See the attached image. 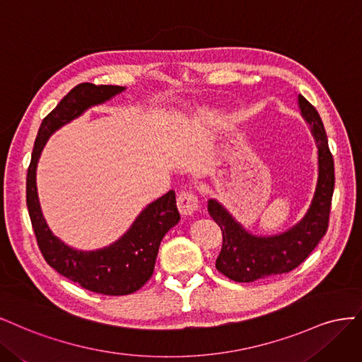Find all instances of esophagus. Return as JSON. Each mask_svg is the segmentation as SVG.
I'll return each instance as SVG.
<instances>
[{"instance_id":"1","label":"esophagus","mask_w":362,"mask_h":362,"mask_svg":"<svg viewBox=\"0 0 362 362\" xmlns=\"http://www.w3.org/2000/svg\"><path fill=\"white\" fill-rule=\"evenodd\" d=\"M177 207L182 215H192L198 209V197L191 191H183L177 195Z\"/></svg>"}]
</instances>
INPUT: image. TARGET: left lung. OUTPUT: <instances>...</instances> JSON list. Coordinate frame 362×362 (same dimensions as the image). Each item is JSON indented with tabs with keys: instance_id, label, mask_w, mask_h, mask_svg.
<instances>
[{
	"instance_id": "obj_1",
	"label": "left lung",
	"mask_w": 362,
	"mask_h": 362,
	"mask_svg": "<svg viewBox=\"0 0 362 362\" xmlns=\"http://www.w3.org/2000/svg\"><path fill=\"white\" fill-rule=\"evenodd\" d=\"M302 117L310 124L317 146L319 176L316 191L307 214L298 224L275 236H255L243 228L227 209L209 200L207 211L223 231V248L216 259V269L236 283H252L293 271L317 247L328 230L334 192V159L317 110L298 96Z\"/></svg>"
}]
</instances>
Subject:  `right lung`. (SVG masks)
Returning <instances> with one entry per match:
<instances>
[{"mask_svg": "<svg viewBox=\"0 0 362 362\" xmlns=\"http://www.w3.org/2000/svg\"><path fill=\"white\" fill-rule=\"evenodd\" d=\"M122 91H124V87L120 86H95L90 83L78 84L69 91L43 119L27 173V207L46 263L81 287L108 296L131 295L150 279L162 238L180 219L176 194L168 191L156 202L150 203L136 216L131 228L110 247L96 251H79L58 239L46 224L39 203L36 170L42 150L55 131L79 117L88 108L110 100Z\"/></svg>", "mask_w": 362, "mask_h": 362, "instance_id": "obj_1", "label": "right lung"}]
</instances>
